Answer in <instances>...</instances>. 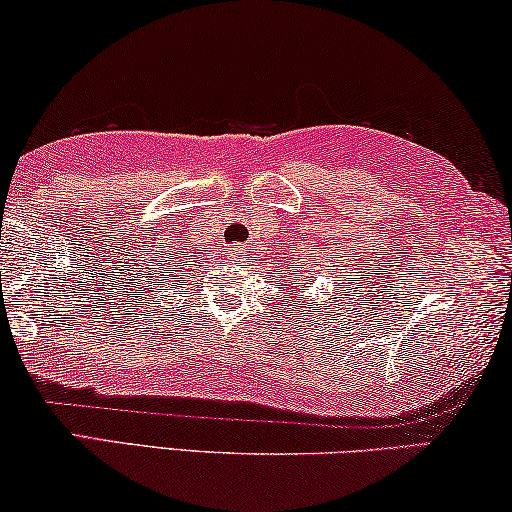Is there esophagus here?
Segmentation results:
<instances>
[{
    "instance_id": "34e87169",
    "label": "esophagus",
    "mask_w": 512,
    "mask_h": 512,
    "mask_svg": "<svg viewBox=\"0 0 512 512\" xmlns=\"http://www.w3.org/2000/svg\"><path fill=\"white\" fill-rule=\"evenodd\" d=\"M244 256H247V251H244L242 247H235V249H230V251H228V258H230V261H242Z\"/></svg>"
}]
</instances>
